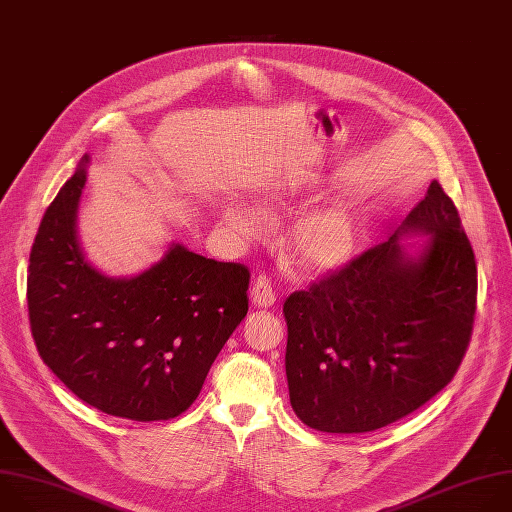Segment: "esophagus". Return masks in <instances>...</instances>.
Segmentation results:
<instances>
[{"label": "esophagus", "mask_w": 512, "mask_h": 512, "mask_svg": "<svg viewBox=\"0 0 512 512\" xmlns=\"http://www.w3.org/2000/svg\"><path fill=\"white\" fill-rule=\"evenodd\" d=\"M277 295L271 287V281L265 275H259L251 287V301L255 307H271L275 303Z\"/></svg>", "instance_id": "1"}]
</instances>
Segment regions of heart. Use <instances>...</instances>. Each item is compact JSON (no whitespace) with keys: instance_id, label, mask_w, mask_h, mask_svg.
Listing matches in <instances>:
<instances>
[{"instance_id":"obj_1","label":"heart","mask_w":512,"mask_h":512,"mask_svg":"<svg viewBox=\"0 0 512 512\" xmlns=\"http://www.w3.org/2000/svg\"><path fill=\"white\" fill-rule=\"evenodd\" d=\"M307 195L299 181H285L271 189L267 207H287ZM229 229L243 237H261L267 231L265 215L255 207L229 205L223 211ZM358 247V221L344 205H321L299 215L287 235L285 249L289 261L307 275H319L346 265Z\"/></svg>"}]
</instances>
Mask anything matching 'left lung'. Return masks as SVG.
<instances>
[{
  "label": "left lung",
  "instance_id": "8db88e82",
  "mask_svg": "<svg viewBox=\"0 0 512 512\" xmlns=\"http://www.w3.org/2000/svg\"><path fill=\"white\" fill-rule=\"evenodd\" d=\"M428 234L416 256L402 236ZM476 261L438 181L398 231L283 303L291 408L309 428L364 434L434 398L472 333Z\"/></svg>",
  "mask_w": 512,
  "mask_h": 512
}]
</instances>
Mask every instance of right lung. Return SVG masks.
I'll return each mask as SVG.
<instances>
[{
	"label": "right lung",
	"mask_w": 512,
	"mask_h": 512,
	"mask_svg": "<svg viewBox=\"0 0 512 512\" xmlns=\"http://www.w3.org/2000/svg\"><path fill=\"white\" fill-rule=\"evenodd\" d=\"M88 156L48 207L30 253L28 311L44 364L82 402L136 420H170L249 309V269L173 243L134 277H108L80 247Z\"/></svg>",
	"instance_id": "add662e5"
}]
</instances>
